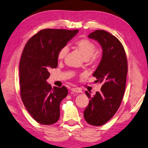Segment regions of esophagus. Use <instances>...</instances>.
Segmentation results:
<instances>
[{
    "mask_svg": "<svg viewBox=\"0 0 148 148\" xmlns=\"http://www.w3.org/2000/svg\"><path fill=\"white\" fill-rule=\"evenodd\" d=\"M71 90L72 92H74L76 93H81L82 92V90L80 88H72Z\"/></svg>",
    "mask_w": 148,
    "mask_h": 148,
    "instance_id": "1",
    "label": "esophagus"
}]
</instances>
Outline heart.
Wrapping results in <instances>:
<instances>
[{"label": "heart", "instance_id": "b5f03b06", "mask_svg": "<svg viewBox=\"0 0 148 148\" xmlns=\"http://www.w3.org/2000/svg\"><path fill=\"white\" fill-rule=\"evenodd\" d=\"M74 48L79 52L81 56L85 60L90 59L92 63H96L100 58V54L94 53L96 46L95 43L88 39H81L75 41L73 45ZM67 53L66 47L62 48L58 54V59L62 60Z\"/></svg>", "mask_w": 148, "mask_h": 148}]
</instances>
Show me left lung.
I'll list each match as a JSON object with an SVG mask.
<instances>
[{"label": "left lung", "mask_w": 148, "mask_h": 148, "mask_svg": "<svg viewBox=\"0 0 148 148\" xmlns=\"http://www.w3.org/2000/svg\"><path fill=\"white\" fill-rule=\"evenodd\" d=\"M88 38L96 40L103 49L101 60L93 74L102 86L94 96L85 92L90 100L84 117L90 125L100 126L110 120L120 107L125 90L127 60L122 44L107 31L95 30Z\"/></svg>", "instance_id": "obj_1"}]
</instances>
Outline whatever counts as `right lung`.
<instances>
[{
	"mask_svg": "<svg viewBox=\"0 0 148 148\" xmlns=\"http://www.w3.org/2000/svg\"><path fill=\"white\" fill-rule=\"evenodd\" d=\"M78 30L43 29L25 46L19 63L21 97L31 116L39 123L51 125L60 118V105L67 96L66 87L47 82L51 68L58 66V54Z\"/></svg>",
	"mask_w": 148,
	"mask_h": 148,
	"instance_id": "1",
	"label": "right lung"
}]
</instances>
